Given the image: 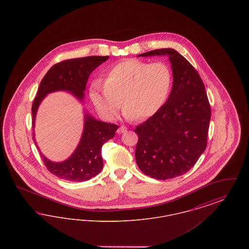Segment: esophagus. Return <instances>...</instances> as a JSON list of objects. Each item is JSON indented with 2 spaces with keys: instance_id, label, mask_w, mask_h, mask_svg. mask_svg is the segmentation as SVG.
<instances>
[{
  "instance_id": "obj_1",
  "label": "esophagus",
  "mask_w": 249,
  "mask_h": 249,
  "mask_svg": "<svg viewBox=\"0 0 249 249\" xmlns=\"http://www.w3.org/2000/svg\"><path fill=\"white\" fill-rule=\"evenodd\" d=\"M125 131H127V128L124 127V126H121V127H119V129H118V133H119V134L123 133Z\"/></svg>"
}]
</instances>
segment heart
Masks as SVG:
<instances>
[{
	"label": "heart",
	"mask_w": 249,
	"mask_h": 249,
	"mask_svg": "<svg viewBox=\"0 0 249 249\" xmlns=\"http://www.w3.org/2000/svg\"><path fill=\"white\" fill-rule=\"evenodd\" d=\"M172 85L173 73L165 62L125 59L107 69L104 81L91 83L89 97L103 119H115L122 102L126 119L144 120L163 107Z\"/></svg>",
	"instance_id": "1"
}]
</instances>
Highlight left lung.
<instances>
[{
    "label": "left lung",
    "mask_w": 249,
    "mask_h": 249,
    "mask_svg": "<svg viewBox=\"0 0 249 249\" xmlns=\"http://www.w3.org/2000/svg\"><path fill=\"white\" fill-rule=\"evenodd\" d=\"M169 56L173 88L163 107L137 126L135 160L142 173L166 180L189 172L207 144L211 108L198 71L177 50L155 49L138 57Z\"/></svg>",
    "instance_id": "obj_1"
}]
</instances>
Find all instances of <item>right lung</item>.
Listing matches in <instances>:
<instances>
[{
  "mask_svg": "<svg viewBox=\"0 0 249 249\" xmlns=\"http://www.w3.org/2000/svg\"><path fill=\"white\" fill-rule=\"evenodd\" d=\"M108 58V56H89L63 60L53 65L42 79L32 107L33 129H35L38 107L48 93L69 91L82 102L89 74ZM118 128L116 124L97 120L86 113L80 142L71 157L61 162H53L47 159L36 143L35 133L33 139L51 174L67 181L82 182L94 178L102 171L104 165L102 146L115 136Z\"/></svg>",
  "mask_w": 249,
  "mask_h": 249,
  "instance_id": "right-lung-1",
  "label": "right lung"
}]
</instances>
